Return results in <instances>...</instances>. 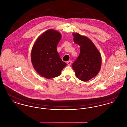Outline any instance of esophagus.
<instances>
[{
    "label": "esophagus",
    "instance_id": "1",
    "mask_svg": "<svg viewBox=\"0 0 127 127\" xmlns=\"http://www.w3.org/2000/svg\"><path fill=\"white\" fill-rule=\"evenodd\" d=\"M71 63H72V61H68L66 62V63L68 65V66H70L71 64Z\"/></svg>",
    "mask_w": 127,
    "mask_h": 127
}]
</instances>
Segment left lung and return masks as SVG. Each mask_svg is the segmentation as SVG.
I'll use <instances>...</instances> for the list:
<instances>
[{
  "label": "left lung",
  "mask_w": 127,
  "mask_h": 127,
  "mask_svg": "<svg viewBox=\"0 0 127 127\" xmlns=\"http://www.w3.org/2000/svg\"><path fill=\"white\" fill-rule=\"evenodd\" d=\"M74 41L80 46V53L72 64V68L78 79L87 81L99 72L101 56L92 41L79 33H73Z\"/></svg>",
  "instance_id": "obj_1"
}]
</instances>
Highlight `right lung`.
<instances>
[{
  "mask_svg": "<svg viewBox=\"0 0 127 127\" xmlns=\"http://www.w3.org/2000/svg\"><path fill=\"white\" fill-rule=\"evenodd\" d=\"M61 38L59 32L50 29L38 36L32 48L31 60L33 67L38 74L46 79L59 76L66 65L57 49Z\"/></svg>",
  "mask_w": 127,
  "mask_h": 127,
  "instance_id": "1",
  "label": "right lung"
}]
</instances>
